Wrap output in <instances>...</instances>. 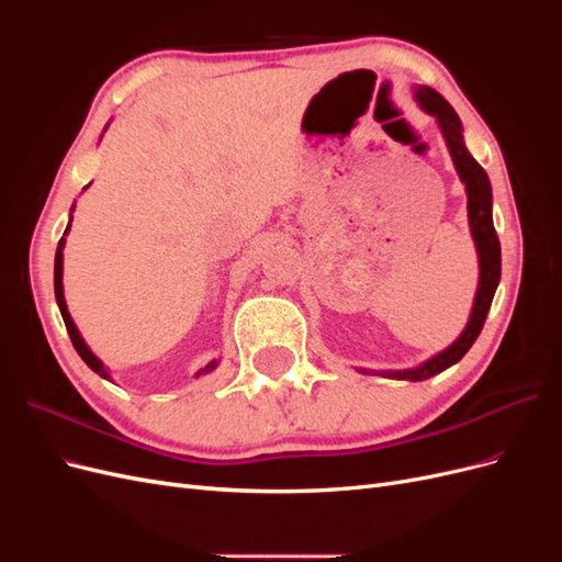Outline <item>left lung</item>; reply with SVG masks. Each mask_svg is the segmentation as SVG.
I'll return each mask as SVG.
<instances>
[{"instance_id":"obj_1","label":"left lung","mask_w":562,"mask_h":562,"mask_svg":"<svg viewBox=\"0 0 562 562\" xmlns=\"http://www.w3.org/2000/svg\"><path fill=\"white\" fill-rule=\"evenodd\" d=\"M415 98L422 105V110H427L429 114L436 116L440 131H443V138L450 149V157H452L457 173L467 184L469 225H471V234L475 241V250H479V265H481L479 291H475L473 310H471L464 333L459 335L448 349L436 353L434 359L424 361L417 368L382 372L384 378L422 382V380H429V378L438 375V372H443L446 368L454 366L471 349L475 337L481 335L492 297H495L499 277H502V248H499L495 225H492V187H490L487 173L483 171V166L469 155V149L464 145V135H462L464 128H462V122H459L457 112L450 108V103L443 95L429 87H419L415 91Z\"/></svg>"}]
</instances>
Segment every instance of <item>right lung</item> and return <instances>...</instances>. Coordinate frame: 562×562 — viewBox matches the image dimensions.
I'll return each mask as SVG.
<instances>
[{"label":"right lung","instance_id":"add662e5","mask_svg":"<svg viewBox=\"0 0 562 562\" xmlns=\"http://www.w3.org/2000/svg\"><path fill=\"white\" fill-rule=\"evenodd\" d=\"M72 211H75V206H72ZM70 223H72V217H70ZM67 232H70V225L65 227V234H67ZM65 234H63V239L58 241L56 265H54V291H56V302H58V307H60V314H63V321H65V328H67V333H70V339H72V345H75L77 353L81 356V361L87 363L93 372H98L100 378L110 380V375H108V370H105L103 361H100L98 356L87 347V342H83L81 335H79V330H77V326H75V321H72V316H70V312H67L65 295H63V248H65ZM215 366H217V363H215V361H211L206 368L196 372V378H199V375H203V372H211Z\"/></svg>","mask_w":562,"mask_h":562}]
</instances>
